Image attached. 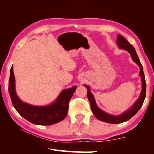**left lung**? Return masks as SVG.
Segmentation results:
<instances>
[{
    "mask_svg": "<svg viewBox=\"0 0 154 154\" xmlns=\"http://www.w3.org/2000/svg\"><path fill=\"white\" fill-rule=\"evenodd\" d=\"M116 44L118 45V46L120 49H123V50H125L127 51H128L130 55H131L132 60L139 66V75L141 76V81L142 83V90L141 91V93H140V96L139 97V99L136 101V103L134 104V105L130 108L129 110H128L126 112H124L122 114H120V115L114 116L104 112V111L100 110L99 108L97 106L94 96L93 95V94L91 93L90 91V87L86 85H85V86L87 89V97L90 102L91 110H92L93 114L95 116V117L98 120L110 124H120L124 122H126V121L130 120L132 117L134 116L135 114L138 112V110L142 106L143 101H144V99L146 98V83L145 80L144 73H143V67L141 63H140L138 55L136 54L135 48H134L133 45L132 44H130L125 38L120 34L118 35L117 36Z\"/></svg>",
    "mask_w": 154,
    "mask_h": 154,
    "instance_id": "1",
    "label": "left lung"
}]
</instances>
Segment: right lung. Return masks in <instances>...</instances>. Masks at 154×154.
I'll return each instance as SVG.
<instances>
[{
    "label": "right lung",
    "instance_id": "add662e5",
    "mask_svg": "<svg viewBox=\"0 0 154 154\" xmlns=\"http://www.w3.org/2000/svg\"><path fill=\"white\" fill-rule=\"evenodd\" d=\"M76 89L77 86H74L70 89L63 90L57 99L49 105L43 106L31 105L22 102L16 94L13 67L11 69L8 91L12 104L23 118L32 124L48 126L63 120L67 116L69 103Z\"/></svg>",
    "mask_w": 154,
    "mask_h": 154
}]
</instances>
